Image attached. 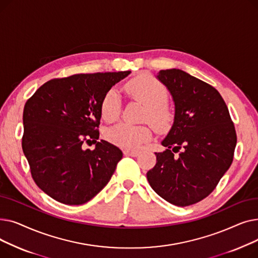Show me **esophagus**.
Segmentation results:
<instances>
[{
	"mask_svg": "<svg viewBox=\"0 0 258 258\" xmlns=\"http://www.w3.org/2000/svg\"><path fill=\"white\" fill-rule=\"evenodd\" d=\"M123 154L125 156H131V157H136L138 156V152L137 151H124Z\"/></svg>",
	"mask_w": 258,
	"mask_h": 258,
	"instance_id": "esophagus-1",
	"label": "esophagus"
}]
</instances>
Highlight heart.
<instances>
[{
  "label": "heart",
  "instance_id": "1",
  "mask_svg": "<svg viewBox=\"0 0 258 258\" xmlns=\"http://www.w3.org/2000/svg\"><path fill=\"white\" fill-rule=\"evenodd\" d=\"M125 92L134 99L145 105L143 119L148 121L157 131H165L171 123L172 114L166 104L167 91L156 78L140 75L132 79L124 87ZM120 97L115 90H110L101 101V115L107 121H114L120 113ZM152 136L150 127L146 125H132L119 123L106 133V137L112 143L135 150Z\"/></svg>",
  "mask_w": 258,
  "mask_h": 258
}]
</instances>
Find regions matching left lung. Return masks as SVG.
Segmentation results:
<instances>
[{"label": "left lung", "instance_id": "left-lung-1", "mask_svg": "<svg viewBox=\"0 0 258 258\" xmlns=\"http://www.w3.org/2000/svg\"><path fill=\"white\" fill-rule=\"evenodd\" d=\"M158 79L174 102L173 124L163 153L146 177L151 187L175 206L208 197L231 165L236 132L218 90L179 69L161 70ZM179 152L178 156L174 154Z\"/></svg>", "mask_w": 258, "mask_h": 258}]
</instances>
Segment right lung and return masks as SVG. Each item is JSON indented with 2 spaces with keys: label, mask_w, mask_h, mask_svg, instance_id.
Returning a JSON list of instances; mask_svg holds the SVG:
<instances>
[{
  "label": "right lung",
  "mask_w": 258,
  "mask_h": 258,
  "mask_svg": "<svg viewBox=\"0 0 258 258\" xmlns=\"http://www.w3.org/2000/svg\"><path fill=\"white\" fill-rule=\"evenodd\" d=\"M131 71L75 74L38 88L24 106L22 147L35 184L66 205H81L111 180L122 152L99 138L101 101Z\"/></svg>",
  "instance_id": "add662e5"
}]
</instances>
